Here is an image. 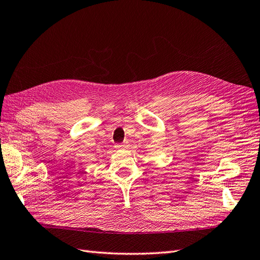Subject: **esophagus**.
<instances>
[{
    "instance_id": "obj_1",
    "label": "esophagus",
    "mask_w": 260,
    "mask_h": 260,
    "mask_svg": "<svg viewBox=\"0 0 260 260\" xmlns=\"http://www.w3.org/2000/svg\"><path fill=\"white\" fill-rule=\"evenodd\" d=\"M115 148L117 149H122V148H126V144H116Z\"/></svg>"
}]
</instances>
